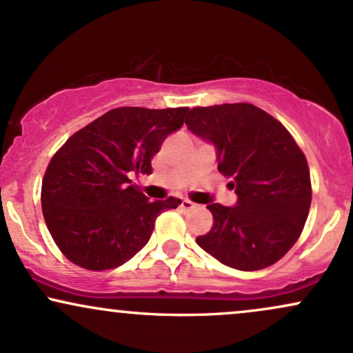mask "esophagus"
<instances>
[{
    "instance_id": "esophagus-1",
    "label": "esophagus",
    "mask_w": 353,
    "mask_h": 353,
    "mask_svg": "<svg viewBox=\"0 0 353 353\" xmlns=\"http://www.w3.org/2000/svg\"><path fill=\"white\" fill-rule=\"evenodd\" d=\"M181 208L184 209V210H190V209L196 208V204H194V202H192V201H189V199H182V202H181Z\"/></svg>"
}]
</instances>
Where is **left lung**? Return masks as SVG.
<instances>
[{"label":"left lung","mask_w":353,"mask_h":353,"mask_svg":"<svg viewBox=\"0 0 353 353\" xmlns=\"http://www.w3.org/2000/svg\"><path fill=\"white\" fill-rule=\"evenodd\" d=\"M190 131L217 148V169L239 197L236 208L209 204L214 225L196 242L222 264L261 270L301 237L312 201L305 154L269 112L249 103L194 108Z\"/></svg>","instance_id":"8db88e82"}]
</instances>
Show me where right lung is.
<instances>
[{
    "instance_id": "add662e5",
    "label": "right lung",
    "mask_w": 353,
    "mask_h": 353,
    "mask_svg": "<svg viewBox=\"0 0 353 353\" xmlns=\"http://www.w3.org/2000/svg\"><path fill=\"white\" fill-rule=\"evenodd\" d=\"M189 108H116L74 132L48 164L44 222L64 257L88 270L123 265L148 244L157 216L181 199L149 201L132 174H151Z\"/></svg>"
}]
</instances>
